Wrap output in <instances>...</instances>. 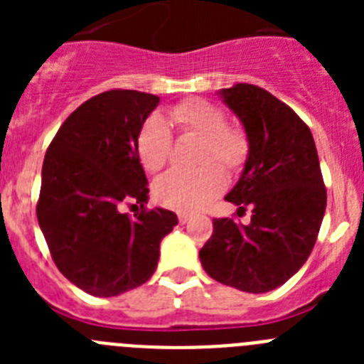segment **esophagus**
Returning <instances> with one entry per match:
<instances>
[{"mask_svg": "<svg viewBox=\"0 0 364 364\" xmlns=\"http://www.w3.org/2000/svg\"><path fill=\"white\" fill-rule=\"evenodd\" d=\"M178 222H180V224H188L189 215L188 213H178Z\"/></svg>", "mask_w": 364, "mask_h": 364, "instance_id": "esophagus-1", "label": "esophagus"}]
</instances>
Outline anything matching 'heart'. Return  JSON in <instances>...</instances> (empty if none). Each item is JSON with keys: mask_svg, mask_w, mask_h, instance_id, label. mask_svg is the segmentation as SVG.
Returning a JSON list of instances; mask_svg holds the SVG:
<instances>
[{"mask_svg": "<svg viewBox=\"0 0 364 364\" xmlns=\"http://www.w3.org/2000/svg\"><path fill=\"white\" fill-rule=\"evenodd\" d=\"M167 120L180 134L202 138L198 171H169L154 182L153 195L159 204L175 211H197L210 204L226 184L228 171H239L250 154V138L239 124L226 122V112L204 98H188L167 111ZM173 151V134L166 122L153 114L136 136V153L144 169L160 171ZM213 161L220 163V166Z\"/></svg>", "mask_w": 364, "mask_h": 364, "instance_id": "1", "label": "heart"}]
</instances>
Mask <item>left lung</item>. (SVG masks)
<instances>
[{"instance_id": "obj_1", "label": "left lung", "mask_w": 364, "mask_h": 364, "mask_svg": "<svg viewBox=\"0 0 364 364\" xmlns=\"http://www.w3.org/2000/svg\"><path fill=\"white\" fill-rule=\"evenodd\" d=\"M222 96L250 138L246 167L226 200L239 205V215L250 208L252 222L213 218V233L198 255L215 281L264 294L310 257L326 188L310 127L290 105L252 83H235Z\"/></svg>"}]
</instances>
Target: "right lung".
<instances>
[{
    "label": "right lung",
    "mask_w": 364,
    "mask_h": 364,
    "mask_svg": "<svg viewBox=\"0 0 364 364\" xmlns=\"http://www.w3.org/2000/svg\"><path fill=\"white\" fill-rule=\"evenodd\" d=\"M160 98L111 89L83 102L45 153L36 215L50 257L73 284L95 297L142 286L156 269L160 240L178 224L147 210L138 131ZM125 205H140L131 219Z\"/></svg>",
    "instance_id": "1"
}]
</instances>
